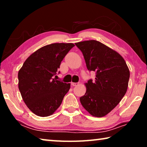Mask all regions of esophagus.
I'll use <instances>...</instances> for the list:
<instances>
[{
	"label": "esophagus",
	"mask_w": 147,
	"mask_h": 147,
	"mask_svg": "<svg viewBox=\"0 0 147 147\" xmlns=\"http://www.w3.org/2000/svg\"><path fill=\"white\" fill-rule=\"evenodd\" d=\"M78 84H79V83H75V82H72L71 83V85L73 86H78Z\"/></svg>",
	"instance_id": "1"
}]
</instances>
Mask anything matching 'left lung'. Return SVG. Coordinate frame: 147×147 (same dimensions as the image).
<instances>
[{
  "label": "left lung",
  "instance_id": "1",
  "mask_svg": "<svg viewBox=\"0 0 147 147\" xmlns=\"http://www.w3.org/2000/svg\"><path fill=\"white\" fill-rule=\"evenodd\" d=\"M89 71L96 72L94 81L85 84L86 92L80 98L91 115H106L120 102L128 89L130 71L117 52L96 40L76 43Z\"/></svg>",
  "mask_w": 147,
  "mask_h": 147
}]
</instances>
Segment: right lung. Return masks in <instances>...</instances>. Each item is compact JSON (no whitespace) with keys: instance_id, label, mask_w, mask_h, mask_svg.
<instances>
[{"instance_id":"1","label":"right lung","mask_w":147,"mask_h":147,"mask_svg":"<svg viewBox=\"0 0 147 147\" xmlns=\"http://www.w3.org/2000/svg\"><path fill=\"white\" fill-rule=\"evenodd\" d=\"M73 43H53L32 53L18 73L19 89L24 103L39 117L53 115L61 105L71 84L54 78Z\"/></svg>"}]
</instances>
